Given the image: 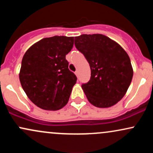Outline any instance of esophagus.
<instances>
[{
	"label": "esophagus",
	"mask_w": 153,
	"mask_h": 153,
	"mask_svg": "<svg viewBox=\"0 0 153 153\" xmlns=\"http://www.w3.org/2000/svg\"><path fill=\"white\" fill-rule=\"evenodd\" d=\"M75 75H76V76H78V75H79V72H78V71H76L75 72Z\"/></svg>",
	"instance_id": "34e87169"
}]
</instances>
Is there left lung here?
Segmentation results:
<instances>
[{
	"instance_id": "left-lung-1",
	"label": "left lung",
	"mask_w": 153,
	"mask_h": 153,
	"mask_svg": "<svg viewBox=\"0 0 153 153\" xmlns=\"http://www.w3.org/2000/svg\"><path fill=\"white\" fill-rule=\"evenodd\" d=\"M75 47L83 54L91 68V79L82 88L91 104L108 108L126 94L133 68L126 51L118 43L100 34L75 37Z\"/></svg>"
}]
</instances>
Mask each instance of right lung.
<instances>
[{
	"mask_svg": "<svg viewBox=\"0 0 153 153\" xmlns=\"http://www.w3.org/2000/svg\"><path fill=\"white\" fill-rule=\"evenodd\" d=\"M73 36L44 38L28 49L19 72L21 85L29 99L40 108L57 111L68 103L77 78L68 69L65 56Z\"/></svg>",
	"mask_w": 153,
	"mask_h": 153,
	"instance_id": "1",
	"label": "right lung"
}]
</instances>
